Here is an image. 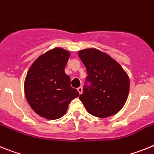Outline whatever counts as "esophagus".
I'll return each instance as SVG.
<instances>
[{
  "label": "esophagus",
  "mask_w": 154,
  "mask_h": 154,
  "mask_svg": "<svg viewBox=\"0 0 154 154\" xmlns=\"http://www.w3.org/2000/svg\"><path fill=\"white\" fill-rule=\"evenodd\" d=\"M77 91H78L79 94H82V92H83L82 87H79V88H77Z\"/></svg>",
  "instance_id": "34e87169"
}]
</instances>
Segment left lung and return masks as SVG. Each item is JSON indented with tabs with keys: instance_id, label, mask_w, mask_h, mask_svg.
Segmentation results:
<instances>
[{
	"instance_id": "left-lung-1",
	"label": "left lung",
	"mask_w": 154,
	"mask_h": 154,
	"mask_svg": "<svg viewBox=\"0 0 154 154\" xmlns=\"http://www.w3.org/2000/svg\"><path fill=\"white\" fill-rule=\"evenodd\" d=\"M78 56L86 66L88 77L79 98L91 115L107 118L119 112L126 102L129 78L114 59L94 48L83 49Z\"/></svg>"
}]
</instances>
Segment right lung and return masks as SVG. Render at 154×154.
Returning a JSON list of instances; mask_svg holds the SVG:
<instances>
[{
	"instance_id": "1",
	"label": "right lung",
	"mask_w": 154,
	"mask_h": 154,
	"mask_svg": "<svg viewBox=\"0 0 154 154\" xmlns=\"http://www.w3.org/2000/svg\"><path fill=\"white\" fill-rule=\"evenodd\" d=\"M70 53L54 48L39 56L29 68L24 89L28 103L36 114L53 120L65 115L69 102L79 96L64 71Z\"/></svg>"
}]
</instances>
